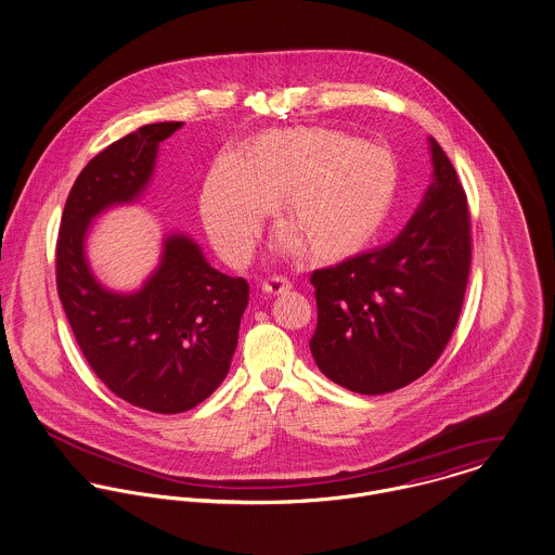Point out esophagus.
Segmentation results:
<instances>
[{"mask_svg":"<svg viewBox=\"0 0 555 555\" xmlns=\"http://www.w3.org/2000/svg\"><path fill=\"white\" fill-rule=\"evenodd\" d=\"M291 288H293V284H291V280L284 278V275H271L269 280L262 282V291H264L267 295H282V293H286V291H291Z\"/></svg>","mask_w":555,"mask_h":555,"instance_id":"1","label":"esophagus"}]
</instances>
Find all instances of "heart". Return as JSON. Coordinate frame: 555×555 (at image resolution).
<instances>
[{
	"mask_svg": "<svg viewBox=\"0 0 555 555\" xmlns=\"http://www.w3.org/2000/svg\"><path fill=\"white\" fill-rule=\"evenodd\" d=\"M286 193L282 253L302 240L315 256L346 253L375 233L395 195L390 154L344 133L299 129L267 133L253 154H220L203 184L205 231L229 264L250 256L264 216Z\"/></svg>",
	"mask_w": 555,
	"mask_h": 555,
	"instance_id": "b5f03b06",
	"label": "heart"
}]
</instances>
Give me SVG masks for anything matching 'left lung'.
Masks as SVG:
<instances>
[{
	"mask_svg": "<svg viewBox=\"0 0 555 555\" xmlns=\"http://www.w3.org/2000/svg\"><path fill=\"white\" fill-rule=\"evenodd\" d=\"M430 142L433 184L401 235L315 269L318 369L358 395H386L422 377L454 333L470 271L466 193L443 149Z\"/></svg>",
	"mask_w": 555,
	"mask_h": 555,
	"instance_id": "8db88e82",
	"label": "left lung"
}]
</instances>
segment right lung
<instances>
[{
    "mask_svg": "<svg viewBox=\"0 0 555 555\" xmlns=\"http://www.w3.org/2000/svg\"><path fill=\"white\" fill-rule=\"evenodd\" d=\"M180 127L144 125L91 158L56 240V293L87 362L116 397L152 413L189 411L222 384L250 297L244 278L216 271L186 235L165 237L160 264L131 295L103 288L87 262L93 218L142 195L158 144Z\"/></svg>",
    "mask_w": 555,
    "mask_h": 555,
    "instance_id": "right-lung-1",
    "label": "right lung"
}]
</instances>
